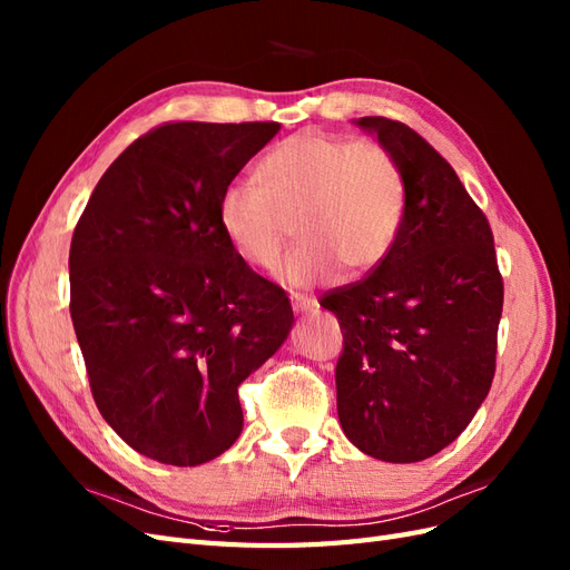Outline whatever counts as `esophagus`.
I'll list each match as a JSON object with an SVG mask.
<instances>
[{
	"label": "esophagus",
	"mask_w": 570,
	"mask_h": 570,
	"mask_svg": "<svg viewBox=\"0 0 570 570\" xmlns=\"http://www.w3.org/2000/svg\"><path fill=\"white\" fill-rule=\"evenodd\" d=\"M289 302H292V308H295L297 314L316 312V308H318V302H316V297L302 295V292H292V295H289Z\"/></svg>",
	"instance_id": "obj_1"
}]
</instances>
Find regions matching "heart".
<instances>
[{
  "instance_id": "1",
  "label": "heart",
  "mask_w": 570,
  "mask_h": 570,
  "mask_svg": "<svg viewBox=\"0 0 570 570\" xmlns=\"http://www.w3.org/2000/svg\"><path fill=\"white\" fill-rule=\"evenodd\" d=\"M256 178L223 187L218 228L245 264L273 268L295 223L299 243L278 271L285 285L333 281L342 266L364 275L400 239L406 183L383 145L302 130L266 154Z\"/></svg>"
}]
</instances>
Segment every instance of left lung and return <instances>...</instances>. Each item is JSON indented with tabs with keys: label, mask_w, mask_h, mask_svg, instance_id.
Masks as SVG:
<instances>
[{
	"label": "left lung",
	"mask_w": 570,
	"mask_h": 570,
	"mask_svg": "<svg viewBox=\"0 0 570 570\" xmlns=\"http://www.w3.org/2000/svg\"><path fill=\"white\" fill-rule=\"evenodd\" d=\"M356 126L400 161L406 214L381 266L321 297L342 327L337 416L364 454L413 463L452 444L485 402L504 283L490 223L450 161L400 120Z\"/></svg>",
	"instance_id": "1"
}]
</instances>
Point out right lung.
I'll list each match as a JSON object with an SVG mask.
<instances>
[{
  "mask_svg": "<svg viewBox=\"0 0 570 570\" xmlns=\"http://www.w3.org/2000/svg\"><path fill=\"white\" fill-rule=\"evenodd\" d=\"M275 120L149 130L99 178L71 239V318L95 404L135 452L170 465L243 433L237 387L295 316L218 228L223 187Z\"/></svg>",
  "mask_w": 570,
  "mask_h": 570,
  "instance_id": "add662e5",
  "label": "right lung"
}]
</instances>
